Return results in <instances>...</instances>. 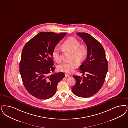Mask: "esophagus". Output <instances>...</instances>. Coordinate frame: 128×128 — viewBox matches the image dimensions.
Here are the masks:
<instances>
[{
    "mask_svg": "<svg viewBox=\"0 0 128 128\" xmlns=\"http://www.w3.org/2000/svg\"><path fill=\"white\" fill-rule=\"evenodd\" d=\"M65 77H70V76L69 75H68V74H66L65 75Z\"/></svg>",
    "mask_w": 128,
    "mask_h": 128,
    "instance_id": "esophagus-1",
    "label": "esophagus"
}]
</instances>
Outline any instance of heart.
Returning <instances> with one entry per match:
<instances>
[{
  "label": "heart",
  "mask_w": 128,
  "mask_h": 128,
  "mask_svg": "<svg viewBox=\"0 0 128 128\" xmlns=\"http://www.w3.org/2000/svg\"><path fill=\"white\" fill-rule=\"evenodd\" d=\"M62 48L66 51L72 53V60L78 62H82L86 58L88 54V48L85 44L80 43V41L76 38L70 37L67 38L62 45ZM52 56L56 62L61 60L60 49L58 47H55L52 52ZM78 66V63L76 61L70 62H64L58 66L59 71L72 73Z\"/></svg>",
  "instance_id": "obj_1"
}]
</instances>
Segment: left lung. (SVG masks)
Returning a JSON list of instances; mask_svg holds the SVG:
<instances>
[{
  "instance_id": "left-lung-1",
  "label": "left lung",
  "mask_w": 128,
  "mask_h": 128,
  "mask_svg": "<svg viewBox=\"0 0 128 128\" xmlns=\"http://www.w3.org/2000/svg\"><path fill=\"white\" fill-rule=\"evenodd\" d=\"M88 48L87 58L80 66L82 75L73 76L76 80L72 88L73 93L80 97L88 98L97 93L102 88L108 70V64L102 45L87 33L78 32Z\"/></svg>"
}]
</instances>
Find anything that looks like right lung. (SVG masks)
Listing matches in <instances>:
<instances>
[{
  "label": "right lung",
  "mask_w": 128,
  "mask_h": 128,
  "mask_svg": "<svg viewBox=\"0 0 128 128\" xmlns=\"http://www.w3.org/2000/svg\"><path fill=\"white\" fill-rule=\"evenodd\" d=\"M41 32L24 46L20 63V72L24 86L32 96L40 100L52 97L58 82L65 77L60 72L50 75L55 70L52 52L66 35Z\"/></svg>",
  "instance_id": "add662e5"
}]
</instances>
